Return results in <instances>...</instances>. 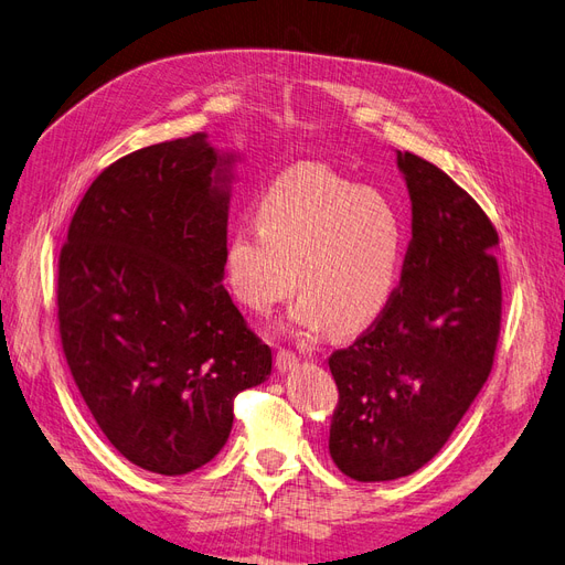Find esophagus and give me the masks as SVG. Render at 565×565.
Listing matches in <instances>:
<instances>
[{"instance_id":"1","label":"esophagus","mask_w":565,"mask_h":565,"mask_svg":"<svg viewBox=\"0 0 565 565\" xmlns=\"http://www.w3.org/2000/svg\"><path fill=\"white\" fill-rule=\"evenodd\" d=\"M295 365H299V355H297V353H292L289 349H280V351L276 353V367H278L280 372L292 370Z\"/></svg>"}]
</instances>
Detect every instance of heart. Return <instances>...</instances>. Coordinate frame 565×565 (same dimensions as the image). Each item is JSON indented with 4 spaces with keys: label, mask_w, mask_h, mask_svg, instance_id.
I'll return each instance as SVG.
<instances>
[{
    "label": "heart",
    "mask_w": 565,
    "mask_h": 565,
    "mask_svg": "<svg viewBox=\"0 0 565 565\" xmlns=\"http://www.w3.org/2000/svg\"><path fill=\"white\" fill-rule=\"evenodd\" d=\"M256 225L233 228L224 256L231 292L256 313H268L297 285L292 322L303 334L328 324L351 334L396 295L407 224L377 188L322 162H299L256 200Z\"/></svg>",
    "instance_id": "heart-1"
}]
</instances>
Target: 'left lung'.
I'll return each instance as SVG.
<instances>
[{"label": "left lung", "mask_w": 565, "mask_h": 565, "mask_svg": "<svg viewBox=\"0 0 565 565\" xmlns=\"http://www.w3.org/2000/svg\"><path fill=\"white\" fill-rule=\"evenodd\" d=\"M413 200L396 295L330 355V455L353 481H393L446 446L492 370L502 322L498 231L443 169L398 150Z\"/></svg>", "instance_id": "obj_1"}]
</instances>
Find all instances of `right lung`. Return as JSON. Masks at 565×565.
<instances>
[{"mask_svg":"<svg viewBox=\"0 0 565 565\" xmlns=\"http://www.w3.org/2000/svg\"><path fill=\"white\" fill-rule=\"evenodd\" d=\"M231 162L204 134L129 152L89 185L61 247L67 367L115 450L152 473L214 459L235 396L270 374L221 285Z\"/></svg>","mask_w":565,"mask_h":565,"instance_id":"obj_1","label":"right lung"}]
</instances>
